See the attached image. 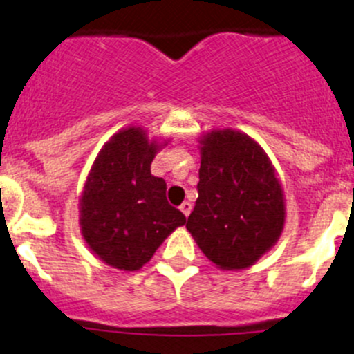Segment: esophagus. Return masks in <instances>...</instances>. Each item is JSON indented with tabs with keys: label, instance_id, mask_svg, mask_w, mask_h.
Listing matches in <instances>:
<instances>
[{
	"label": "esophagus",
	"instance_id": "1",
	"mask_svg": "<svg viewBox=\"0 0 354 354\" xmlns=\"http://www.w3.org/2000/svg\"><path fill=\"white\" fill-rule=\"evenodd\" d=\"M180 210L185 214V216L188 217V216H190V212H192V203L190 202H183L180 205Z\"/></svg>",
	"mask_w": 354,
	"mask_h": 354
}]
</instances>
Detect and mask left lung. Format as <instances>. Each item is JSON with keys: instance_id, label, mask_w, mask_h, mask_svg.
<instances>
[{"instance_id": "obj_1", "label": "left lung", "mask_w": 354, "mask_h": 354, "mask_svg": "<svg viewBox=\"0 0 354 354\" xmlns=\"http://www.w3.org/2000/svg\"><path fill=\"white\" fill-rule=\"evenodd\" d=\"M198 142V198L187 230L216 267L246 269L283 233V185L266 151L246 133L223 128Z\"/></svg>"}]
</instances>
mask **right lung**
Segmentation results:
<instances>
[{
	"label": "right lung",
	"mask_w": 354,
	"mask_h": 354,
	"mask_svg": "<svg viewBox=\"0 0 354 354\" xmlns=\"http://www.w3.org/2000/svg\"><path fill=\"white\" fill-rule=\"evenodd\" d=\"M167 142L128 127L102 145L88 171L80 203V233L104 263L133 272L187 217L166 200V181L151 164Z\"/></svg>",
	"instance_id": "add662e5"
}]
</instances>
